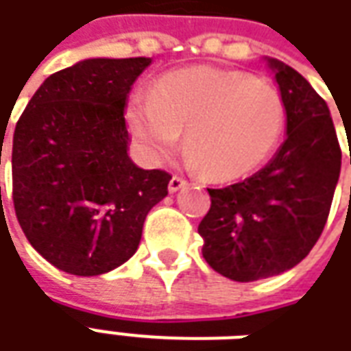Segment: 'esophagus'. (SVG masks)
Segmentation results:
<instances>
[{
    "instance_id": "obj_1",
    "label": "esophagus",
    "mask_w": 351,
    "mask_h": 351,
    "mask_svg": "<svg viewBox=\"0 0 351 351\" xmlns=\"http://www.w3.org/2000/svg\"><path fill=\"white\" fill-rule=\"evenodd\" d=\"M185 185H187V181L181 180L178 176H173L170 180V183H168V191H170V193H178V191L185 187Z\"/></svg>"
}]
</instances>
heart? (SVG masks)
<instances>
[{
  "label": "heart",
  "mask_w": 351,
  "mask_h": 351,
  "mask_svg": "<svg viewBox=\"0 0 351 351\" xmlns=\"http://www.w3.org/2000/svg\"><path fill=\"white\" fill-rule=\"evenodd\" d=\"M134 147L158 166L180 143L193 170L211 181L245 178L274 153L285 126V106L272 84L240 69H178L151 94L134 92L124 109Z\"/></svg>",
  "instance_id": "b5f03b06"
}]
</instances>
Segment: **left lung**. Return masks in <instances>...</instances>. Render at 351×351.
I'll list each match as a JSON object with an SVG mask.
<instances>
[{"label": "left lung", "mask_w": 351, "mask_h": 351, "mask_svg": "<svg viewBox=\"0 0 351 351\" xmlns=\"http://www.w3.org/2000/svg\"><path fill=\"white\" fill-rule=\"evenodd\" d=\"M267 62L285 106V140L251 178L208 189L211 208L198 225L206 263L234 282L282 274L306 257L327 223L342 162L325 100L291 66Z\"/></svg>", "instance_id": "1"}]
</instances>
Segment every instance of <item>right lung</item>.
I'll return each instance as SVG.
<instances>
[{"instance_id": "obj_1", "label": "right lung", "mask_w": 351, "mask_h": 351, "mask_svg": "<svg viewBox=\"0 0 351 351\" xmlns=\"http://www.w3.org/2000/svg\"><path fill=\"white\" fill-rule=\"evenodd\" d=\"M151 58H86L47 77L12 136V202L28 242L73 276L136 253L171 176L128 156L124 109ZM3 145V141H1Z\"/></svg>"}]
</instances>
